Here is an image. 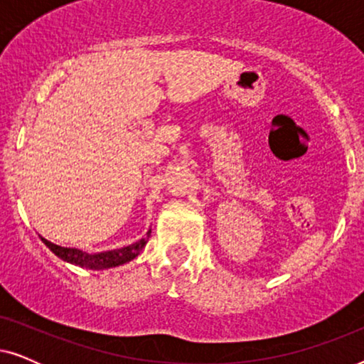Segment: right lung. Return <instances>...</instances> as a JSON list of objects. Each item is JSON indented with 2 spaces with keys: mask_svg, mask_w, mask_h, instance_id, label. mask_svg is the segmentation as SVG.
<instances>
[{
  "mask_svg": "<svg viewBox=\"0 0 364 364\" xmlns=\"http://www.w3.org/2000/svg\"><path fill=\"white\" fill-rule=\"evenodd\" d=\"M149 237H151V230H147V233L141 238V240L134 242L131 245L122 247V248H114V250L96 252V253L84 252L81 248H74V247L56 245V243L46 240L44 237H41V240L44 245H46L54 255L61 258L63 262H68L71 263V265H76L81 268H87V270H107V268L124 265V263L134 260V258L144 250Z\"/></svg>",
  "mask_w": 364,
  "mask_h": 364,
  "instance_id": "obj_1",
  "label": "right lung"
}]
</instances>
